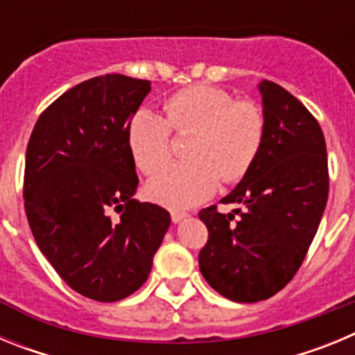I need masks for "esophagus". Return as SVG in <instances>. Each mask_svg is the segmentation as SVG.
Instances as JSON below:
<instances>
[{"mask_svg":"<svg viewBox=\"0 0 355 355\" xmlns=\"http://www.w3.org/2000/svg\"><path fill=\"white\" fill-rule=\"evenodd\" d=\"M187 216H188L187 211H178V209L171 213V218H172V222H174V224L181 222V220H183V218H187Z\"/></svg>","mask_w":355,"mask_h":355,"instance_id":"obj_1","label":"esophagus"}]
</instances>
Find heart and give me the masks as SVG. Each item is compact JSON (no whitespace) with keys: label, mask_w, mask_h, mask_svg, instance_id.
Listing matches in <instances>:
<instances>
[{"label":"heart","mask_w":355,"mask_h":355,"mask_svg":"<svg viewBox=\"0 0 355 355\" xmlns=\"http://www.w3.org/2000/svg\"><path fill=\"white\" fill-rule=\"evenodd\" d=\"M172 130L193 133L188 162L175 163L147 184V196L172 209L209 199L220 183L245 178L261 150L266 121L254 101H234L231 92L213 85L184 87L165 103V117L140 108L128 130L131 155L140 171L153 175L172 158Z\"/></svg>","instance_id":"b5f03b06"}]
</instances>
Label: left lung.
<instances>
[{
	"mask_svg": "<svg viewBox=\"0 0 355 355\" xmlns=\"http://www.w3.org/2000/svg\"><path fill=\"white\" fill-rule=\"evenodd\" d=\"M266 130L252 168L222 205L200 209L208 241L199 252L209 286L234 302L283 290L302 265L329 196L327 147L318 121L274 81H261ZM239 216L236 217V215Z\"/></svg>",
	"mask_w": 355,
	"mask_h": 355,
	"instance_id": "1",
	"label": "left lung"
}]
</instances>
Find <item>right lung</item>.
<instances>
[{"instance_id": "add662e5", "label": "right lung", "mask_w": 355, "mask_h": 355, "mask_svg": "<svg viewBox=\"0 0 355 355\" xmlns=\"http://www.w3.org/2000/svg\"><path fill=\"white\" fill-rule=\"evenodd\" d=\"M150 81L90 78L40 114L24 163V211L56 274L83 297L117 302L149 277L171 215L133 199L130 122ZM119 213L114 219L111 211Z\"/></svg>"}]
</instances>
